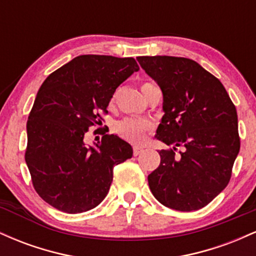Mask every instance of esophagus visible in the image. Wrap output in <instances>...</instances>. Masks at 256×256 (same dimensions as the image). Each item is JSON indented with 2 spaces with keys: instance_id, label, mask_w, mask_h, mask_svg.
<instances>
[{
  "instance_id": "34e87169",
  "label": "esophagus",
  "mask_w": 256,
  "mask_h": 256,
  "mask_svg": "<svg viewBox=\"0 0 256 256\" xmlns=\"http://www.w3.org/2000/svg\"><path fill=\"white\" fill-rule=\"evenodd\" d=\"M142 152H143L142 146H134V156H137V155H140Z\"/></svg>"
}]
</instances>
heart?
Segmentation results:
<instances>
[{"instance_id":"obj_1","label":"heart","mask_w":256,"mask_h":256,"mask_svg":"<svg viewBox=\"0 0 256 256\" xmlns=\"http://www.w3.org/2000/svg\"><path fill=\"white\" fill-rule=\"evenodd\" d=\"M152 83H144L142 88L150 85ZM118 136L132 143H140L144 140L146 132L152 130V122L150 120L140 118H125L120 120L114 128Z\"/></svg>"}]
</instances>
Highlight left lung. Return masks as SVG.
<instances>
[{"mask_svg":"<svg viewBox=\"0 0 256 256\" xmlns=\"http://www.w3.org/2000/svg\"><path fill=\"white\" fill-rule=\"evenodd\" d=\"M164 95L158 140L161 161L148 176L160 204L182 212L210 204L228 184L240 152L238 120L224 85L196 61L176 56H138ZM182 148L179 157L175 155Z\"/></svg>","mask_w":256,"mask_h":256,"instance_id":"1","label":"left lung"}]
</instances>
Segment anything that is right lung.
Wrapping results in <instances>:
<instances>
[{"instance_id": "add662e5", "label": "right lung", "mask_w": 256, "mask_h": 256, "mask_svg": "<svg viewBox=\"0 0 256 256\" xmlns=\"http://www.w3.org/2000/svg\"><path fill=\"white\" fill-rule=\"evenodd\" d=\"M138 70L134 58L80 55L40 85L26 124L25 161L46 204L76 214L107 196L113 167L132 158V148L114 134L86 146L84 134L100 125L116 88Z\"/></svg>"}]
</instances>
